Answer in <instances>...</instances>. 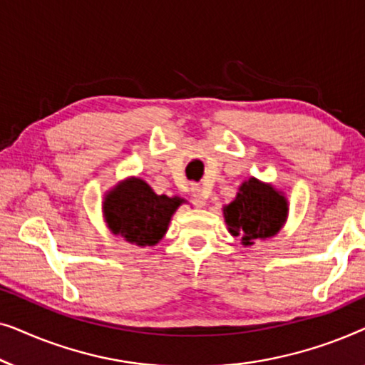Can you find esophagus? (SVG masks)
<instances>
[{
	"label": "esophagus",
	"instance_id": "obj_1",
	"mask_svg": "<svg viewBox=\"0 0 365 365\" xmlns=\"http://www.w3.org/2000/svg\"><path fill=\"white\" fill-rule=\"evenodd\" d=\"M191 194H192L194 202H196L199 207L204 206V204H206V201H207V197H209L207 189H204L202 186H199V184H194V186L191 187Z\"/></svg>",
	"mask_w": 365,
	"mask_h": 365
}]
</instances>
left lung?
Returning <instances> with one entry per match:
<instances>
[{
	"label": "left lung",
	"instance_id": "left-lung-1",
	"mask_svg": "<svg viewBox=\"0 0 365 365\" xmlns=\"http://www.w3.org/2000/svg\"><path fill=\"white\" fill-rule=\"evenodd\" d=\"M224 219L232 236L241 237L244 246L274 237L287 219V199L272 184L249 178L239 186L231 204L222 207Z\"/></svg>",
	"mask_w": 365,
	"mask_h": 365
}]
</instances>
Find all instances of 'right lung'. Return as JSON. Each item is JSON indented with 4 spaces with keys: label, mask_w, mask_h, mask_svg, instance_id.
Masks as SVG:
<instances>
[{
    "label": "right lung",
    "mask_w": 365,
    "mask_h": 365,
    "mask_svg": "<svg viewBox=\"0 0 365 365\" xmlns=\"http://www.w3.org/2000/svg\"><path fill=\"white\" fill-rule=\"evenodd\" d=\"M184 199L158 196L148 182L129 178L106 192L103 214L113 234L136 246H156Z\"/></svg>",
    "instance_id": "right-lung-1"
}]
</instances>
